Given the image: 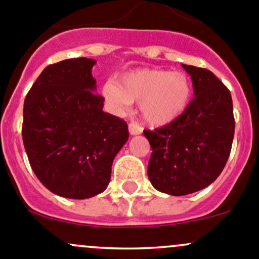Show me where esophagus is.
<instances>
[{
  "label": "esophagus",
  "instance_id": "34e87169",
  "mask_svg": "<svg viewBox=\"0 0 259 259\" xmlns=\"http://www.w3.org/2000/svg\"><path fill=\"white\" fill-rule=\"evenodd\" d=\"M142 132H143L142 126H139L137 122H130V124H129L130 135H139Z\"/></svg>",
  "mask_w": 259,
  "mask_h": 259
}]
</instances>
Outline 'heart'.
Returning <instances> with one entry per match:
<instances>
[{"label": "heart", "instance_id": "1", "mask_svg": "<svg viewBox=\"0 0 259 259\" xmlns=\"http://www.w3.org/2000/svg\"><path fill=\"white\" fill-rule=\"evenodd\" d=\"M193 86L188 75L159 69L127 72L119 80L103 86L106 103L115 111H122L132 103H140V114L151 125L174 121L187 110Z\"/></svg>", "mask_w": 259, "mask_h": 259}]
</instances>
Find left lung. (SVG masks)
Here are the masks:
<instances>
[{"instance_id": "8db88e82", "label": "left lung", "mask_w": 259, "mask_h": 259, "mask_svg": "<svg viewBox=\"0 0 259 259\" xmlns=\"http://www.w3.org/2000/svg\"><path fill=\"white\" fill-rule=\"evenodd\" d=\"M190 75L194 99L178 119L144 130L151 146L148 177L156 190L187 195L211 184L223 170L234 137L228 89L207 69L182 65Z\"/></svg>"}]
</instances>
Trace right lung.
I'll return each instance as SVG.
<instances>
[{
	"label": "right lung",
	"mask_w": 259,
	"mask_h": 259,
	"mask_svg": "<svg viewBox=\"0 0 259 259\" xmlns=\"http://www.w3.org/2000/svg\"><path fill=\"white\" fill-rule=\"evenodd\" d=\"M94 59L49 65L23 104L22 139L38 180L54 194L88 199L108 188L114 158L129 138L124 120L104 113Z\"/></svg>",
	"instance_id": "1"
}]
</instances>
